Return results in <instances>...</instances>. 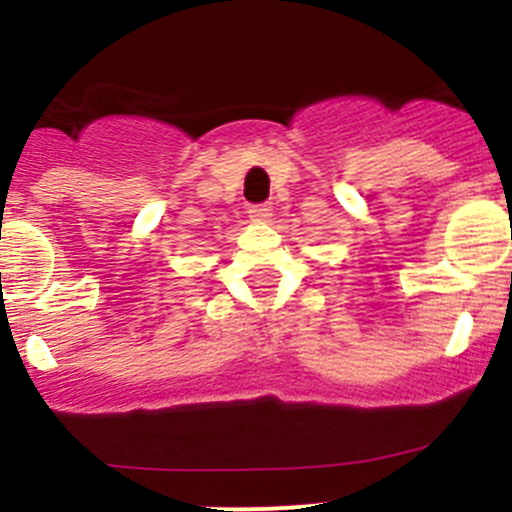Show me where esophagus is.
Segmentation results:
<instances>
[{
  "label": "esophagus",
  "mask_w": 512,
  "mask_h": 512,
  "mask_svg": "<svg viewBox=\"0 0 512 512\" xmlns=\"http://www.w3.org/2000/svg\"><path fill=\"white\" fill-rule=\"evenodd\" d=\"M247 215H250V220H255V223H265L272 215V205H250V208H247Z\"/></svg>",
  "instance_id": "esophagus-1"
}]
</instances>
